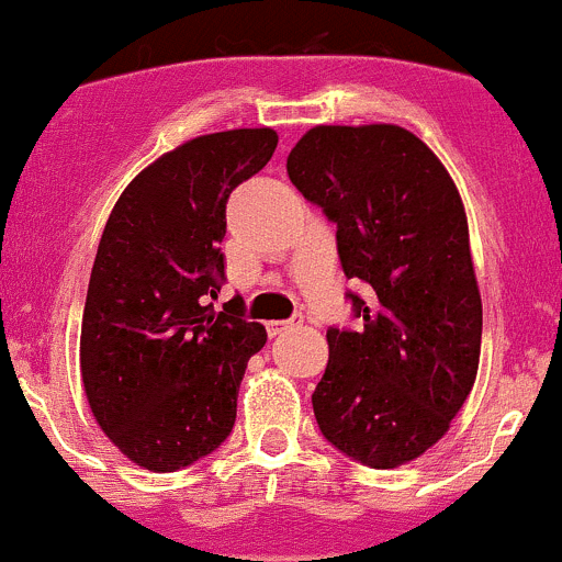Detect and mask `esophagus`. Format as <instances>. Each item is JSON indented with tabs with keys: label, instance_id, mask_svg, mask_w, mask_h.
I'll return each instance as SVG.
<instances>
[{
	"label": "esophagus",
	"instance_id": "esophagus-1",
	"mask_svg": "<svg viewBox=\"0 0 562 562\" xmlns=\"http://www.w3.org/2000/svg\"><path fill=\"white\" fill-rule=\"evenodd\" d=\"M300 325H303V314H294L292 319L268 322V333H270V336H281V333L292 330V327H300Z\"/></svg>",
	"mask_w": 562,
	"mask_h": 562
}]
</instances>
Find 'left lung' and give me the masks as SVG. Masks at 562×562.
<instances>
[{
    "label": "left lung",
    "mask_w": 562,
    "mask_h": 562,
    "mask_svg": "<svg viewBox=\"0 0 562 562\" xmlns=\"http://www.w3.org/2000/svg\"><path fill=\"white\" fill-rule=\"evenodd\" d=\"M292 186L336 224L358 330L330 327L316 385L325 440L374 470L429 451L468 402L481 358V294L451 175L398 125H316L286 158Z\"/></svg>",
    "instance_id": "left-lung-1"
}]
</instances>
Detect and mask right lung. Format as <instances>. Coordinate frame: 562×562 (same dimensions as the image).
Wrapping results in <instances>:
<instances>
[{
	"mask_svg": "<svg viewBox=\"0 0 562 562\" xmlns=\"http://www.w3.org/2000/svg\"><path fill=\"white\" fill-rule=\"evenodd\" d=\"M270 127L210 133L160 155L105 221L81 322L94 420L138 468L175 472L213 453L237 418L251 355L268 341L243 297L224 311L226 202L273 158Z\"/></svg>",
	"mask_w": 562,
	"mask_h": 562,
	"instance_id": "add662e5",
	"label": "right lung"
}]
</instances>
